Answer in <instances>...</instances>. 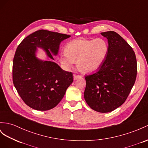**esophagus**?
<instances>
[{"instance_id": "34e87169", "label": "esophagus", "mask_w": 148, "mask_h": 148, "mask_svg": "<svg viewBox=\"0 0 148 148\" xmlns=\"http://www.w3.org/2000/svg\"><path fill=\"white\" fill-rule=\"evenodd\" d=\"M81 77V75H76V74H74V80H76L77 79H79Z\"/></svg>"}]
</instances>
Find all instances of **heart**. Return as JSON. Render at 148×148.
<instances>
[{"label": "heart", "mask_w": 148, "mask_h": 148, "mask_svg": "<svg viewBox=\"0 0 148 148\" xmlns=\"http://www.w3.org/2000/svg\"><path fill=\"white\" fill-rule=\"evenodd\" d=\"M108 52L107 42L103 39H77L69 42L64 48V54L59 62L66 69L76 62L78 70L82 73L90 74L101 67Z\"/></svg>", "instance_id": "1"}]
</instances>
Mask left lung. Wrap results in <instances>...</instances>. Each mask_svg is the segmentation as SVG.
Here are the masks:
<instances>
[{"instance_id": "1", "label": "left lung", "mask_w": 148, "mask_h": 148, "mask_svg": "<svg viewBox=\"0 0 148 148\" xmlns=\"http://www.w3.org/2000/svg\"><path fill=\"white\" fill-rule=\"evenodd\" d=\"M108 41V52L95 73L86 75L84 99L89 106L99 112H109L121 106L133 87L138 67L134 51L114 31L102 32Z\"/></svg>"}]
</instances>
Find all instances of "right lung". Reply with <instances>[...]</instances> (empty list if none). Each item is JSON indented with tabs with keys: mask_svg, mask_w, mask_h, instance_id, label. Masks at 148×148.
I'll use <instances>...</instances> for the list:
<instances>
[{
	"mask_svg": "<svg viewBox=\"0 0 148 148\" xmlns=\"http://www.w3.org/2000/svg\"><path fill=\"white\" fill-rule=\"evenodd\" d=\"M69 37L42 29L26 37L18 45L13 60L12 80L18 94L30 108L39 111L54 108L73 82V73L35 56L37 47H40L54 59L52 53L58 54L60 42Z\"/></svg>",
	"mask_w": 148,
	"mask_h": 148,
	"instance_id": "1",
	"label": "right lung"
}]
</instances>
